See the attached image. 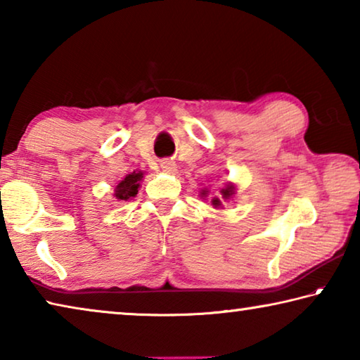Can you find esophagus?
Masks as SVG:
<instances>
[{"label": "esophagus", "instance_id": "obj_1", "mask_svg": "<svg viewBox=\"0 0 360 360\" xmlns=\"http://www.w3.org/2000/svg\"><path fill=\"white\" fill-rule=\"evenodd\" d=\"M160 167H162L163 172H167V173H176V172H178V167H176V163L173 160H163L160 163Z\"/></svg>", "mask_w": 360, "mask_h": 360}]
</instances>
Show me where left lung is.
<instances>
[{"mask_svg": "<svg viewBox=\"0 0 360 360\" xmlns=\"http://www.w3.org/2000/svg\"><path fill=\"white\" fill-rule=\"evenodd\" d=\"M235 192H236V186L233 184V182H227V184H225V187L221 188L222 200H230L235 195ZM200 195H202V197H208V191H202V192H200ZM211 203H212V206H214V208H219V206H222L221 198H216V197L211 200Z\"/></svg>", "mask_w": 360, "mask_h": 360, "instance_id": "obj_1", "label": "left lung"}]
</instances>
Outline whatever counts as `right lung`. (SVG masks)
Returning <instances> with one entry per match:
<instances>
[{"label": "right lung", "instance_id": "1", "mask_svg": "<svg viewBox=\"0 0 360 360\" xmlns=\"http://www.w3.org/2000/svg\"><path fill=\"white\" fill-rule=\"evenodd\" d=\"M143 178V172H133L130 174H127L124 179L119 181V184L114 188L115 200H117V202H129V200L135 198L139 187H141Z\"/></svg>", "mask_w": 360, "mask_h": 360}]
</instances>
